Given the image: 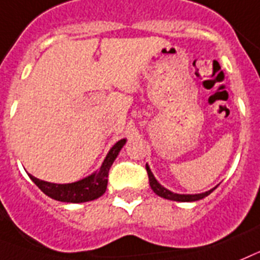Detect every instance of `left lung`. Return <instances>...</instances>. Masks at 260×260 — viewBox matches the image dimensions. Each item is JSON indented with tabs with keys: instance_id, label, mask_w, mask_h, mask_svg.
Instances as JSON below:
<instances>
[{
	"instance_id": "1",
	"label": "left lung",
	"mask_w": 260,
	"mask_h": 260,
	"mask_svg": "<svg viewBox=\"0 0 260 260\" xmlns=\"http://www.w3.org/2000/svg\"><path fill=\"white\" fill-rule=\"evenodd\" d=\"M146 171H148V177H149V183H150V187L154 191L155 195L161 196L164 199H168V200H173V202H180V203H189V202H198V200H202L204 199L205 196H208L209 193L213 192L214 189L217 188V186L213 187L212 189L209 191H205V192L202 193H192V195H189V193H175L170 189L165 188L157 179L153 175L152 170L149 168V165L146 164Z\"/></svg>"
}]
</instances>
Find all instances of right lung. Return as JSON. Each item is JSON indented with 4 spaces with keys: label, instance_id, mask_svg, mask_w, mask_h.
<instances>
[{
    "label": "right lung",
    "instance_id": "obj_1",
    "mask_svg": "<svg viewBox=\"0 0 260 260\" xmlns=\"http://www.w3.org/2000/svg\"><path fill=\"white\" fill-rule=\"evenodd\" d=\"M127 140H119L106 155L105 161L101 165V168L95 173L90 174L89 177L83 179L77 180L73 183H51L46 180L38 179L34 175L28 174L34 183L42 189L43 192L49 196L51 199H55L57 202L64 203H85L91 202L95 199L101 198L106 192L107 188V177L110 168L112 166L114 161L120 153L121 148L125 145Z\"/></svg>",
    "mask_w": 260,
    "mask_h": 260
}]
</instances>
